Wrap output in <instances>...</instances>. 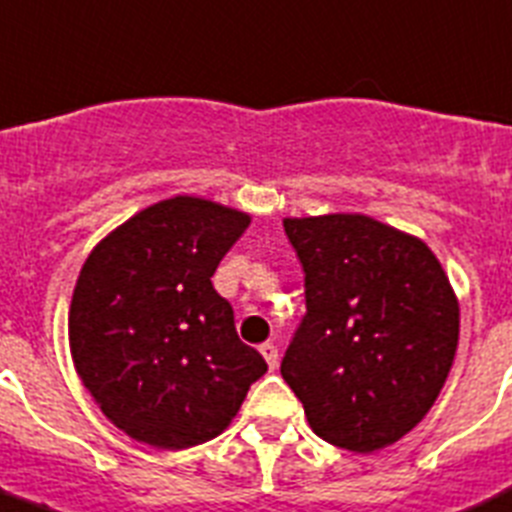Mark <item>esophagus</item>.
I'll use <instances>...</instances> for the list:
<instances>
[{
  "label": "esophagus",
  "mask_w": 512,
  "mask_h": 512,
  "mask_svg": "<svg viewBox=\"0 0 512 512\" xmlns=\"http://www.w3.org/2000/svg\"><path fill=\"white\" fill-rule=\"evenodd\" d=\"M260 353H262V358H265L267 361V366H270L272 371L278 369V346H275V343H262L260 346Z\"/></svg>",
  "instance_id": "1"
}]
</instances>
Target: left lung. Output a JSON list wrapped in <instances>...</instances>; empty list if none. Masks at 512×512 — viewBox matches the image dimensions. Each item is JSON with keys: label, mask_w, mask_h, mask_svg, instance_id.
<instances>
[{"label": "left lung", "mask_w": 512, "mask_h": 512, "mask_svg": "<svg viewBox=\"0 0 512 512\" xmlns=\"http://www.w3.org/2000/svg\"><path fill=\"white\" fill-rule=\"evenodd\" d=\"M305 315L280 374L310 429L343 450L389 447L432 409L452 369L460 305L434 252L366 214L285 219Z\"/></svg>", "instance_id": "1"}]
</instances>
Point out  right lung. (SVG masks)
I'll return each mask as SVG.
<instances>
[{
    "label": "right lung",
    "mask_w": 512,
    "mask_h": 512,
    "mask_svg": "<svg viewBox=\"0 0 512 512\" xmlns=\"http://www.w3.org/2000/svg\"><path fill=\"white\" fill-rule=\"evenodd\" d=\"M250 214L174 197L113 229L85 260L70 303V353L100 412L159 450L214 439L265 358L240 341L212 275Z\"/></svg>",
    "instance_id": "add662e5"
}]
</instances>
